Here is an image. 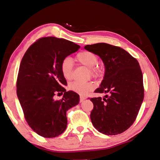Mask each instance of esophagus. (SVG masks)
<instances>
[{
  "label": "esophagus",
  "mask_w": 160,
  "mask_h": 160,
  "mask_svg": "<svg viewBox=\"0 0 160 160\" xmlns=\"http://www.w3.org/2000/svg\"><path fill=\"white\" fill-rule=\"evenodd\" d=\"M86 99V98H85L83 96H80V102H82L83 100H85Z\"/></svg>",
  "instance_id": "esophagus-1"
}]
</instances>
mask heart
<instances>
[{"instance_id":"obj_1","label":"heart","mask_w":160,"mask_h":160,"mask_svg":"<svg viewBox=\"0 0 160 160\" xmlns=\"http://www.w3.org/2000/svg\"><path fill=\"white\" fill-rule=\"evenodd\" d=\"M76 61L89 68L90 75L93 77L98 78L102 76L104 69L102 66L97 64L98 56L95 53L88 51H83L79 52L76 56ZM73 61L71 58L67 57L62 61L60 64V70L62 76L65 79L70 80L72 78ZM69 89L74 92L79 93L80 95H85L94 88V85L91 82H81L79 81H75L70 83Z\"/></svg>"}]
</instances>
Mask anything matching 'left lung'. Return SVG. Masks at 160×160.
I'll return each mask as SVG.
<instances>
[{"mask_svg": "<svg viewBox=\"0 0 160 160\" xmlns=\"http://www.w3.org/2000/svg\"><path fill=\"white\" fill-rule=\"evenodd\" d=\"M84 48L103 61L104 79L96 93L109 96L92 98L90 118L93 127L106 135L125 132L136 119L144 98L142 73L137 60L119 47L104 42Z\"/></svg>", "mask_w": 160, "mask_h": 160, "instance_id": "obj_1", "label": "left lung"}]
</instances>
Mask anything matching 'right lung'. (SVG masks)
Instances as JSON below:
<instances>
[{"instance_id": "right-lung-1", "label": "right lung", "mask_w": 160, "mask_h": 160, "mask_svg": "<svg viewBox=\"0 0 160 160\" xmlns=\"http://www.w3.org/2000/svg\"><path fill=\"white\" fill-rule=\"evenodd\" d=\"M80 46L64 38L42 37L27 49L19 66L17 95L24 118L37 134L54 138L65 131L67 111L79 102V96L67 92L60 64L64 58L77 52ZM64 93L62 100L54 96Z\"/></svg>"}]
</instances>
